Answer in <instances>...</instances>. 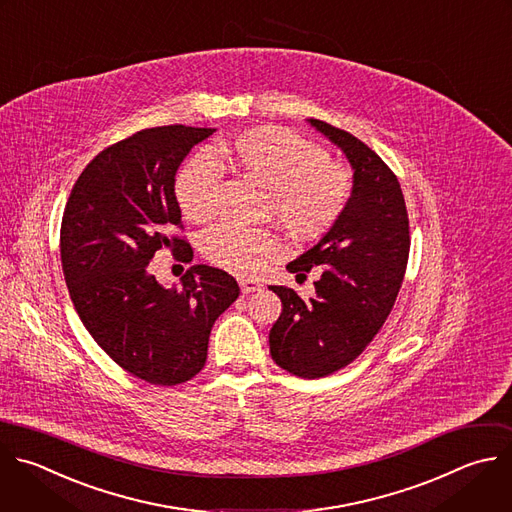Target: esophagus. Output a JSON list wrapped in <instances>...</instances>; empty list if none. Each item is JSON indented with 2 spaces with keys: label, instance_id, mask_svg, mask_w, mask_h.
Returning a JSON list of instances; mask_svg holds the SVG:
<instances>
[{
  "label": "esophagus",
  "instance_id": "34e87169",
  "mask_svg": "<svg viewBox=\"0 0 512 512\" xmlns=\"http://www.w3.org/2000/svg\"><path fill=\"white\" fill-rule=\"evenodd\" d=\"M239 285H241V291L243 293H253V291H259L261 289V283L257 279H247V277H241L239 279Z\"/></svg>",
  "mask_w": 512,
  "mask_h": 512
}]
</instances>
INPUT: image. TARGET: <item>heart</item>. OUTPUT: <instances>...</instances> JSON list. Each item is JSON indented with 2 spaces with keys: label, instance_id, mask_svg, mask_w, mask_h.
Here are the masks:
<instances>
[{
  "label": "heart",
  "instance_id": "b5f03b06",
  "mask_svg": "<svg viewBox=\"0 0 512 512\" xmlns=\"http://www.w3.org/2000/svg\"><path fill=\"white\" fill-rule=\"evenodd\" d=\"M229 160L241 177L267 191L265 215L273 217L295 241H313L325 235L348 209L352 173L329 160L327 150L301 136L263 126L247 130L221 150L193 156L177 175L175 197L183 215L205 223L215 215L221 166ZM281 249L275 233L221 223L205 233V257L233 273H255L265 259Z\"/></svg>",
  "mask_w": 512,
  "mask_h": 512
}]
</instances>
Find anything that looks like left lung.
<instances>
[{
    "mask_svg": "<svg viewBox=\"0 0 512 512\" xmlns=\"http://www.w3.org/2000/svg\"><path fill=\"white\" fill-rule=\"evenodd\" d=\"M309 124L344 150L354 187L342 219L287 265L297 277L317 267L315 295L305 301L291 287H269L283 305L269 350L289 374L315 380L352 364L388 319L406 273L410 225L390 166L354 134L315 118Z\"/></svg>",
    "mask_w": 512,
    "mask_h": 512,
    "instance_id": "left-lung-1",
    "label": "left lung"
}]
</instances>
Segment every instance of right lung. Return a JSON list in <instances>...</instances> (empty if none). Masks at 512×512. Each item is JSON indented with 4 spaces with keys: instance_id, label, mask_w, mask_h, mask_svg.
<instances>
[{
    "instance_id": "add662e5",
    "label": "right lung",
    "mask_w": 512,
    "mask_h": 512,
    "mask_svg": "<svg viewBox=\"0 0 512 512\" xmlns=\"http://www.w3.org/2000/svg\"><path fill=\"white\" fill-rule=\"evenodd\" d=\"M215 128L156 126L94 156L64 209L60 255L72 303L94 342L128 374L154 386L195 378L217 317L239 297L223 269L193 265L181 287L148 271L158 249L193 261L175 175L191 148Z\"/></svg>"
}]
</instances>
